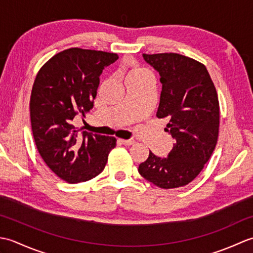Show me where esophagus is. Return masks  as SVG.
Masks as SVG:
<instances>
[{
    "instance_id": "1",
    "label": "esophagus",
    "mask_w": 253,
    "mask_h": 253,
    "mask_svg": "<svg viewBox=\"0 0 253 253\" xmlns=\"http://www.w3.org/2000/svg\"><path fill=\"white\" fill-rule=\"evenodd\" d=\"M118 142L125 144V146H131V144L135 143V140H131V139H118Z\"/></svg>"
}]
</instances>
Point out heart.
Returning <instances> with one entry per match:
<instances>
[{
    "label": "heart",
    "instance_id": "obj_1",
    "mask_svg": "<svg viewBox=\"0 0 253 253\" xmlns=\"http://www.w3.org/2000/svg\"><path fill=\"white\" fill-rule=\"evenodd\" d=\"M144 71H142V69H133V71L131 73H142Z\"/></svg>",
    "mask_w": 253,
    "mask_h": 253
}]
</instances>
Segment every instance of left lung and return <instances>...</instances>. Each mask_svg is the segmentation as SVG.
Here are the masks:
<instances>
[{"mask_svg": "<svg viewBox=\"0 0 253 253\" xmlns=\"http://www.w3.org/2000/svg\"><path fill=\"white\" fill-rule=\"evenodd\" d=\"M159 72L162 92L157 117L176 144L168 158L150 152L139 173L163 189L186 186L200 174L215 149L219 129L218 96L207 67L177 53L143 54Z\"/></svg>", "mask_w": 253, "mask_h": 253, "instance_id": "1", "label": "left lung"}]
</instances>
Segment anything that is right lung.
<instances>
[{"label": "right lung", "instance_id": "right-lung-1", "mask_svg": "<svg viewBox=\"0 0 253 253\" xmlns=\"http://www.w3.org/2000/svg\"><path fill=\"white\" fill-rule=\"evenodd\" d=\"M116 53L71 47L38 72L30 95V121L38 151L49 169L69 184L87 181L104 169L116 138L78 133L74 118L93 106L100 75Z\"/></svg>", "mask_w": 253, "mask_h": 253}]
</instances>
